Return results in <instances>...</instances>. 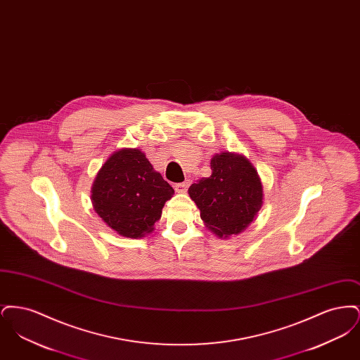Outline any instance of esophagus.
<instances>
[{
	"label": "esophagus",
	"instance_id": "34e87169",
	"mask_svg": "<svg viewBox=\"0 0 360 360\" xmlns=\"http://www.w3.org/2000/svg\"><path fill=\"white\" fill-rule=\"evenodd\" d=\"M188 185H190V182L186 181V182H181V184H176L174 188H175V190H176L178 193H186Z\"/></svg>",
	"mask_w": 360,
	"mask_h": 360
}]
</instances>
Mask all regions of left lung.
I'll use <instances>...</instances> for the list:
<instances>
[{"mask_svg":"<svg viewBox=\"0 0 360 360\" xmlns=\"http://www.w3.org/2000/svg\"><path fill=\"white\" fill-rule=\"evenodd\" d=\"M212 175L188 188L201 220L217 238L239 235L257 219L263 205V185L254 165L236 153L210 159Z\"/></svg>","mask_w":360,"mask_h":360,"instance_id":"8db88e82","label":"left lung"}]
</instances>
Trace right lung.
<instances>
[{
	"mask_svg": "<svg viewBox=\"0 0 360 360\" xmlns=\"http://www.w3.org/2000/svg\"><path fill=\"white\" fill-rule=\"evenodd\" d=\"M174 188L155 172L139 148H121L110 155L91 185L96 213L117 235L140 239L154 231Z\"/></svg>",
	"mask_w": 360,
	"mask_h": 360,
	"instance_id": "1",
	"label": "right lung"
}]
</instances>
